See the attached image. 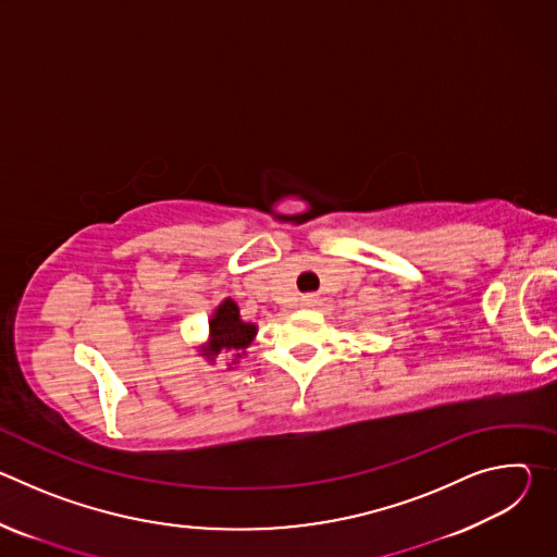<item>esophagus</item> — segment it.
<instances>
[{
  "instance_id": "esophagus-1",
  "label": "esophagus",
  "mask_w": 557,
  "mask_h": 557,
  "mask_svg": "<svg viewBox=\"0 0 557 557\" xmlns=\"http://www.w3.org/2000/svg\"><path fill=\"white\" fill-rule=\"evenodd\" d=\"M299 304H301L304 308H312V306L320 304V297H317L314 293H306V295L299 297Z\"/></svg>"
}]
</instances>
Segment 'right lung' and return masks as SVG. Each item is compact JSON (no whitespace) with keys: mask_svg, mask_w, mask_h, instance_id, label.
<instances>
[{"mask_svg":"<svg viewBox=\"0 0 557 557\" xmlns=\"http://www.w3.org/2000/svg\"><path fill=\"white\" fill-rule=\"evenodd\" d=\"M209 329H211V344L205 348L207 357H215L226 350H245L256 335V326L245 324L240 320V310H237V304L233 299H224L220 304L213 320L209 322ZM235 357H240V352Z\"/></svg>","mask_w":557,"mask_h":557,"instance_id":"1","label":"right lung"}]
</instances>
